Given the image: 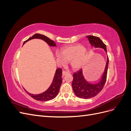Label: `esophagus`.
Returning <instances> with one entry per match:
<instances>
[{"mask_svg": "<svg viewBox=\"0 0 131 131\" xmlns=\"http://www.w3.org/2000/svg\"><path fill=\"white\" fill-rule=\"evenodd\" d=\"M67 74H68V72H67V71H65V70H63L62 72V75L63 76H64L65 75H66Z\"/></svg>", "mask_w": 131, "mask_h": 131, "instance_id": "obj_1", "label": "esophagus"}]
</instances>
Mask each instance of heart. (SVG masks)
<instances>
[{"label":"heart","mask_w":131,"mask_h":131,"mask_svg":"<svg viewBox=\"0 0 131 131\" xmlns=\"http://www.w3.org/2000/svg\"><path fill=\"white\" fill-rule=\"evenodd\" d=\"M57 61L61 64L70 61L74 69H79L84 65L88 57V51L80 44H76L64 47L62 53H57Z\"/></svg>","instance_id":"obj_1"}]
</instances>
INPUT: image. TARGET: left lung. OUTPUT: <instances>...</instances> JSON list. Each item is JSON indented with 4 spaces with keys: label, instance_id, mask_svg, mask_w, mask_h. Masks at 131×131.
<instances>
[{
    "label": "left lung",
    "instance_id": "1",
    "mask_svg": "<svg viewBox=\"0 0 131 131\" xmlns=\"http://www.w3.org/2000/svg\"><path fill=\"white\" fill-rule=\"evenodd\" d=\"M86 37L89 39L91 45L94 46V47L103 49L106 53V45L100 38L93 35H88ZM108 64L109 58L108 57L104 72L103 74L101 80L97 84H90L87 81L83 75L81 69L78 70L77 72L74 73L73 74L72 88L75 95L79 98L84 99H89L97 96L102 90L105 85L108 72Z\"/></svg>",
    "mask_w": 131,
    "mask_h": 131
}]
</instances>
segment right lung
<instances>
[{
  "instance_id": "right-lung-1",
  "label": "right lung",
  "mask_w": 131,
  "mask_h": 131,
  "mask_svg": "<svg viewBox=\"0 0 131 131\" xmlns=\"http://www.w3.org/2000/svg\"><path fill=\"white\" fill-rule=\"evenodd\" d=\"M33 39H41V40L45 41L47 44L49 45L50 46H56V43H55L53 40H51L48 37H47L45 35L40 34H35L33 35L32 37L29 38L28 40H26L23 42V44L29 41L30 40ZM62 70L61 68H58L56 70V73H55L53 79V81L52 84L50 85V86L49 88L46 91L44 92H43L40 94H31L29 92H28L25 89L26 92L28 94L30 97L34 98V100L39 101H48L51 100H53L57 96L58 94L59 89L62 82Z\"/></svg>"
}]
</instances>
